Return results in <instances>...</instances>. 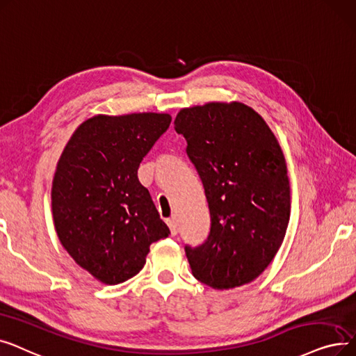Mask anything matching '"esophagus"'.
<instances>
[{"mask_svg":"<svg viewBox=\"0 0 356 356\" xmlns=\"http://www.w3.org/2000/svg\"><path fill=\"white\" fill-rule=\"evenodd\" d=\"M166 223H168L169 229H171V234L175 236L178 233V222H177V218L175 217L169 218V220H166Z\"/></svg>","mask_w":356,"mask_h":356,"instance_id":"1","label":"esophagus"}]
</instances>
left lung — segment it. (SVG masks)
<instances>
[{"instance_id":"obj_1","label":"left lung","mask_w":356,"mask_h":356,"mask_svg":"<svg viewBox=\"0 0 356 356\" xmlns=\"http://www.w3.org/2000/svg\"><path fill=\"white\" fill-rule=\"evenodd\" d=\"M202 181L211 227L198 248L185 246L193 275L214 290L252 282L282 245L291 211L281 146L249 106L207 103L174 122Z\"/></svg>"}]
</instances>
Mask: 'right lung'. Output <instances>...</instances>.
Segmentation results:
<instances>
[{
	"instance_id": "add662e5",
	"label": "right lung",
	"mask_w": 356,
	"mask_h": 356,
	"mask_svg": "<svg viewBox=\"0 0 356 356\" xmlns=\"http://www.w3.org/2000/svg\"><path fill=\"white\" fill-rule=\"evenodd\" d=\"M171 120L166 113L94 115L59 158L50 194L58 238L99 282L115 285L139 274L150 245L171 233L138 178Z\"/></svg>"
}]
</instances>
